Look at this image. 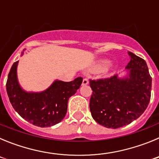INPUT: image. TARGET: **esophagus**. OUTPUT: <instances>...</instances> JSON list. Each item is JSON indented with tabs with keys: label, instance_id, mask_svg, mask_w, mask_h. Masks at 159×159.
<instances>
[{
	"label": "esophagus",
	"instance_id": "1",
	"mask_svg": "<svg viewBox=\"0 0 159 159\" xmlns=\"http://www.w3.org/2000/svg\"><path fill=\"white\" fill-rule=\"evenodd\" d=\"M89 84V80H88V78H84L83 80V83H82V85H87V84Z\"/></svg>",
	"mask_w": 159,
	"mask_h": 159
}]
</instances>
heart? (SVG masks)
Here are the masks:
<instances>
[{"label":"heart","mask_w":159,"mask_h":159,"mask_svg":"<svg viewBox=\"0 0 159 159\" xmlns=\"http://www.w3.org/2000/svg\"><path fill=\"white\" fill-rule=\"evenodd\" d=\"M108 65V61H101L99 64L98 65V68L99 69H103L104 67H106Z\"/></svg>","instance_id":"obj_1"}]
</instances>
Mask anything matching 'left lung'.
<instances>
[{
  "label": "left lung",
  "mask_w": 159,
  "mask_h": 159,
  "mask_svg": "<svg viewBox=\"0 0 159 159\" xmlns=\"http://www.w3.org/2000/svg\"><path fill=\"white\" fill-rule=\"evenodd\" d=\"M129 78L117 75L91 80L92 95L90 99L92 116L99 124L116 129L130 124L147 109L151 95L152 79L147 63L129 52Z\"/></svg>",
  "instance_id": "left-lung-1"
}]
</instances>
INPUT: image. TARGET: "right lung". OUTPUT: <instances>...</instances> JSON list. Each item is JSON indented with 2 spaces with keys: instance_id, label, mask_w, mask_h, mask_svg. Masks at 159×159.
Here are the masks:
<instances>
[{
  "instance_id": "1",
  "label": "right lung",
  "mask_w": 159,
  "mask_h": 159,
  "mask_svg": "<svg viewBox=\"0 0 159 159\" xmlns=\"http://www.w3.org/2000/svg\"><path fill=\"white\" fill-rule=\"evenodd\" d=\"M17 64L16 61L12 64L6 82L7 94L14 110L36 127H51L62 121L67 113L68 99L80 88L83 78L78 77L71 82L57 80L44 92L28 93L18 84Z\"/></svg>"
}]
</instances>
